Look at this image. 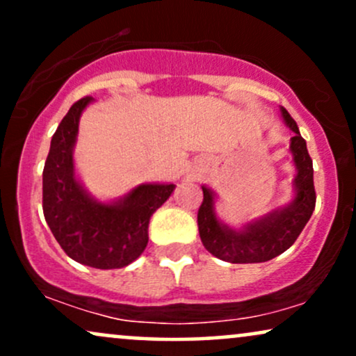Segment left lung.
I'll return each instance as SVG.
<instances>
[{
  "label": "left lung",
  "instance_id": "left-lung-1",
  "mask_svg": "<svg viewBox=\"0 0 356 356\" xmlns=\"http://www.w3.org/2000/svg\"><path fill=\"white\" fill-rule=\"evenodd\" d=\"M281 113L289 129L295 132L289 147L298 169L295 201L284 209L275 211L266 218L248 224L243 231H236L219 222L214 212V194L207 187H202L204 199L197 212L199 234L204 248L227 263H264L280 256L293 246L314 211L316 192L313 184V161L295 118L286 108H281Z\"/></svg>",
  "mask_w": 356,
  "mask_h": 356
}]
</instances>
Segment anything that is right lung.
<instances>
[{"label":"right lung","mask_w":356,"mask_h":356,"mask_svg":"<svg viewBox=\"0 0 356 356\" xmlns=\"http://www.w3.org/2000/svg\"><path fill=\"white\" fill-rule=\"evenodd\" d=\"M90 102L92 97L75 102L53 134L43 169V214L61 249L76 263L97 269L124 268L144 252L150 216L175 186L142 184L118 202L93 201L73 169L79 120Z\"/></svg>","instance_id":"obj_1"}]
</instances>
